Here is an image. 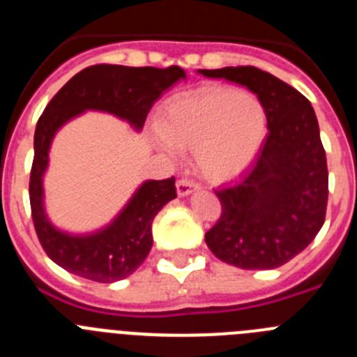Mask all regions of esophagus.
<instances>
[{
  "label": "esophagus",
  "instance_id": "1",
  "mask_svg": "<svg viewBox=\"0 0 357 357\" xmlns=\"http://www.w3.org/2000/svg\"><path fill=\"white\" fill-rule=\"evenodd\" d=\"M195 189H198V184L193 178H188V176H182L176 181V193L178 197H185V195L193 193Z\"/></svg>",
  "mask_w": 357,
  "mask_h": 357
}]
</instances>
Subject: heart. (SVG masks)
Here are the masks:
<instances>
[{
    "instance_id": "b5f03b06",
    "label": "heart",
    "mask_w": 357,
    "mask_h": 357,
    "mask_svg": "<svg viewBox=\"0 0 357 357\" xmlns=\"http://www.w3.org/2000/svg\"><path fill=\"white\" fill-rule=\"evenodd\" d=\"M157 127L172 146L197 150L204 175L225 181L257 155L268 119L257 98L232 87H213L173 100L164 107Z\"/></svg>"
}]
</instances>
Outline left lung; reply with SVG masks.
Segmentation results:
<instances>
[{
	"label": "left lung",
	"mask_w": 357,
	"mask_h": 357,
	"mask_svg": "<svg viewBox=\"0 0 357 357\" xmlns=\"http://www.w3.org/2000/svg\"><path fill=\"white\" fill-rule=\"evenodd\" d=\"M200 73L247 85L263 103L270 130L252 168L214 191L222 214L206 232L207 247L243 270L282 266L326 222L329 173L317 114L304 94L254 66Z\"/></svg>",
	"instance_id": "8db88e82"
}]
</instances>
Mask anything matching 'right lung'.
Here are the masks:
<instances>
[{
  "instance_id": "1",
  "label": "right lung",
  "mask_w": 357,
  "mask_h": 357,
  "mask_svg": "<svg viewBox=\"0 0 357 357\" xmlns=\"http://www.w3.org/2000/svg\"><path fill=\"white\" fill-rule=\"evenodd\" d=\"M181 78H185V73L178 66H89L77 73L40 114L30 172L31 220L44 252L69 273L94 282H114L134 273L150 254L153 218L176 197V188L175 176L144 182L112 225L91 236L64 234L48 222L43 209V173L53 135L68 119L87 109L105 110L143 128L157 98Z\"/></svg>"
}]
</instances>
